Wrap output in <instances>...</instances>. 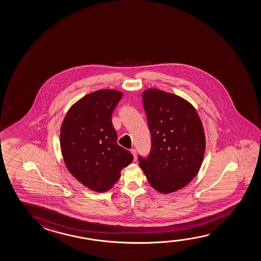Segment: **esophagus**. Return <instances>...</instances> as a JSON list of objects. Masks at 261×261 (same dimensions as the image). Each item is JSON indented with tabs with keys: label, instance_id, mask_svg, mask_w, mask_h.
<instances>
[{
	"label": "esophagus",
	"instance_id": "34e87169",
	"mask_svg": "<svg viewBox=\"0 0 261 261\" xmlns=\"http://www.w3.org/2000/svg\"><path fill=\"white\" fill-rule=\"evenodd\" d=\"M131 152H132L133 156H134V161H136V149H131Z\"/></svg>",
	"mask_w": 261,
	"mask_h": 261
}]
</instances>
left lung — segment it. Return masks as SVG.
<instances>
[{
  "instance_id": "8db88e82",
  "label": "left lung",
  "mask_w": 261,
  "mask_h": 261,
  "mask_svg": "<svg viewBox=\"0 0 261 261\" xmlns=\"http://www.w3.org/2000/svg\"><path fill=\"white\" fill-rule=\"evenodd\" d=\"M151 151L138 156L139 165L153 189L163 194L184 188L203 162L205 137L194 107L172 93L149 89L142 95Z\"/></svg>"
}]
</instances>
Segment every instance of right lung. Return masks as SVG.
<instances>
[{
    "label": "right lung",
    "mask_w": 261,
    "mask_h": 261,
    "mask_svg": "<svg viewBox=\"0 0 261 261\" xmlns=\"http://www.w3.org/2000/svg\"><path fill=\"white\" fill-rule=\"evenodd\" d=\"M122 96L114 90L86 95L71 107L61 126V150L66 168L94 191L111 189L121 170L132 163V153L117 144L111 119Z\"/></svg>",
    "instance_id": "add662e5"
}]
</instances>
